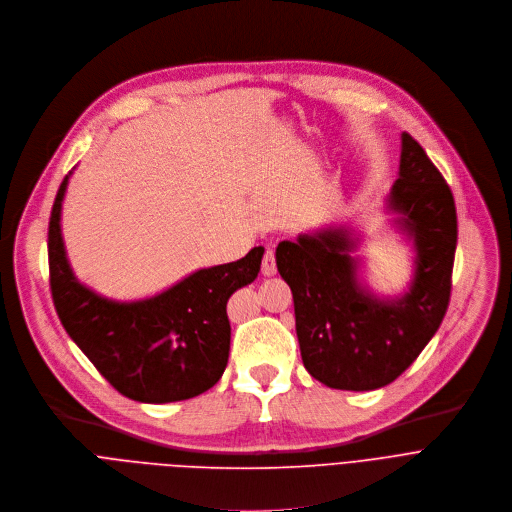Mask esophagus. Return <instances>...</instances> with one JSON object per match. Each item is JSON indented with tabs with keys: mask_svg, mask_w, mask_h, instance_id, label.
Wrapping results in <instances>:
<instances>
[{
	"mask_svg": "<svg viewBox=\"0 0 512 512\" xmlns=\"http://www.w3.org/2000/svg\"><path fill=\"white\" fill-rule=\"evenodd\" d=\"M262 274L264 276H274L276 274V260H274V252L266 250L264 258H262Z\"/></svg>",
	"mask_w": 512,
	"mask_h": 512,
	"instance_id": "esophagus-1",
	"label": "esophagus"
}]
</instances>
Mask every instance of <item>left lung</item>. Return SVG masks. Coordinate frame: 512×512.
Returning a JSON list of instances; mask_svg holds the SVG:
<instances>
[{"label": "left lung", "mask_w": 512, "mask_h": 512, "mask_svg": "<svg viewBox=\"0 0 512 512\" xmlns=\"http://www.w3.org/2000/svg\"><path fill=\"white\" fill-rule=\"evenodd\" d=\"M391 226L412 246V278L377 294L357 256L361 232L331 224L276 246L292 290L302 363L333 389L373 391L410 367L436 335L450 302L458 240L454 197L422 145L401 133L397 179L387 195Z\"/></svg>", "instance_id": "left-lung-1"}]
</instances>
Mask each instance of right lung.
Masks as SVG:
<instances>
[{
	"label": "right lung",
	"mask_w": 512,
	"mask_h": 512,
	"mask_svg": "<svg viewBox=\"0 0 512 512\" xmlns=\"http://www.w3.org/2000/svg\"><path fill=\"white\" fill-rule=\"evenodd\" d=\"M64 177L50 216V288L62 327L119 393L141 403H171L214 387L230 357V296L256 280L264 248L199 268L139 300H115L80 282L62 238Z\"/></svg>",
	"instance_id": "1"
}]
</instances>
